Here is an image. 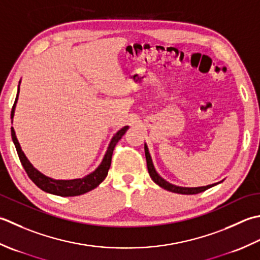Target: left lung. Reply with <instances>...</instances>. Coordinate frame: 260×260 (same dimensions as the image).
Here are the masks:
<instances>
[{
  "label": "left lung",
  "instance_id": "obj_1",
  "mask_svg": "<svg viewBox=\"0 0 260 260\" xmlns=\"http://www.w3.org/2000/svg\"><path fill=\"white\" fill-rule=\"evenodd\" d=\"M145 153H146V160H147V168H148V173H149L150 177L153 182H155L158 186H160L164 189H167L169 192L173 193H177V194H186V195H192V194H198L201 192H204L208 188H211L215 186V185L220 184L221 182L214 183L212 185H206V186H200V187H183V186H177V185L171 184L167 182L166 179H164L159 174L157 173L155 166H153V162L151 159L149 149H148L147 144H145Z\"/></svg>",
  "mask_w": 260,
  "mask_h": 260
}]
</instances>
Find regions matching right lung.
<instances>
[{
  "mask_svg": "<svg viewBox=\"0 0 260 260\" xmlns=\"http://www.w3.org/2000/svg\"><path fill=\"white\" fill-rule=\"evenodd\" d=\"M20 83L21 81L19 82L17 98H15V102L13 104V108L11 111L12 121H13V116L15 112V107H17V102L19 99ZM128 129L129 126L125 125L112 137L108 149L105 151V155L103 157L102 161H101V164L96 167L95 171L85 175V176L82 178H74V179H55L49 176H46L45 174L39 172L38 169L34 167L32 164L29 161L28 158H26V156L24 155V152L22 151V149H21V146L18 141V138H17V135H15L13 126L11 128V136H12L13 144L15 146V149H17V152H18V156L20 158V161L22 164L24 171L26 172V174H28L29 178L37 185V186L46 193L58 195V197H77V195L85 194L89 192V190L94 189L95 187H98L99 185L104 181V178L107 177L108 172L111 166V159H112V153H113L114 147L116 144H118L119 140L122 138V136L125 134V131Z\"/></svg>",
  "mask_w": 260,
  "mask_h": 260,
  "instance_id": "obj_1",
  "label": "right lung"
}]
</instances>
